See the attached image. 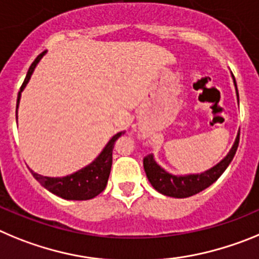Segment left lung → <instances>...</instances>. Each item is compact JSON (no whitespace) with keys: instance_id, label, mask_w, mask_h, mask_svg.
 Returning a JSON list of instances; mask_svg holds the SVG:
<instances>
[{"instance_id":"obj_1","label":"left lung","mask_w":259,"mask_h":259,"mask_svg":"<svg viewBox=\"0 0 259 259\" xmlns=\"http://www.w3.org/2000/svg\"><path fill=\"white\" fill-rule=\"evenodd\" d=\"M235 88L237 86L236 81L234 77ZM239 139H240V132L237 134L235 143L232 146L231 151L228 152V155L223 158L222 161L218 162L215 166L210 167L209 170L204 171L201 174H188V176H173V174L167 173L162 169L157 162L155 161L152 155H147L143 158V166L144 171L147 174V178L152 185V187L156 191H158L162 195H166L170 197H177V199H183V197H190L196 195V193L201 192L205 188H208L209 186L213 185L217 179L220 178L223 174L230 162L232 161L235 153H236L237 147H239Z\"/></svg>"}]
</instances>
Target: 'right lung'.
Segmentation results:
<instances>
[{
  "label": "right lung",
  "mask_w": 259,
  "mask_h": 259,
  "mask_svg": "<svg viewBox=\"0 0 259 259\" xmlns=\"http://www.w3.org/2000/svg\"><path fill=\"white\" fill-rule=\"evenodd\" d=\"M46 51L41 53L38 57L34 59L29 69L27 72V76L24 78V82L20 86V92L18 93V101H16V118H18V106H19L20 95L24 90L25 85L28 83L36 68L37 63L41 60V58L45 55ZM124 134L122 132L113 135L111 141L107 143L103 151L99 153L97 158L90 165L85 166L83 169L78 170L71 176L62 177V178H51V177H44L34 173L31 170L34 178L51 193H54L57 196L66 200H90L93 197L98 196L102 191L106 188L107 182H108L109 173H111V166H112V151L115 142L117 141L118 137Z\"/></svg>",
  "instance_id": "right-lung-1"
}]
</instances>
